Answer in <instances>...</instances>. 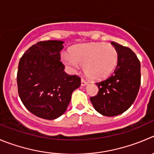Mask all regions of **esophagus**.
<instances>
[{"mask_svg": "<svg viewBox=\"0 0 154 154\" xmlns=\"http://www.w3.org/2000/svg\"><path fill=\"white\" fill-rule=\"evenodd\" d=\"M87 84H88V82L86 81L85 79H81L82 86H85V85H86Z\"/></svg>", "mask_w": 154, "mask_h": 154, "instance_id": "esophagus-1", "label": "esophagus"}]
</instances>
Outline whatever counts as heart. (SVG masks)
I'll return each instance as SVG.
<instances>
[{"label":"heart","instance_id":"obj_1","mask_svg":"<svg viewBox=\"0 0 154 154\" xmlns=\"http://www.w3.org/2000/svg\"><path fill=\"white\" fill-rule=\"evenodd\" d=\"M63 60L72 70L85 65V72L89 78L101 80L108 77L116 66L118 52L111 45L84 44L75 47L71 54H63Z\"/></svg>","mask_w":154,"mask_h":154}]
</instances>
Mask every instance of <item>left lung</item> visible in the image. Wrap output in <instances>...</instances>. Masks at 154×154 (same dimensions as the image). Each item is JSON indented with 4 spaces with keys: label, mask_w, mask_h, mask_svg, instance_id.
Listing matches in <instances>:
<instances>
[{
    "label": "left lung",
    "mask_w": 154,
    "mask_h": 154,
    "mask_svg": "<svg viewBox=\"0 0 154 154\" xmlns=\"http://www.w3.org/2000/svg\"><path fill=\"white\" fill-rule=\"evenodd\" d=\"M118 52V63L110 76L97 82L99 91L90 98L94 108L106 116H115L132 105L140 85V63L130 48L112 42Z\"/></svg>",
    "instance_id": "obj_1"
}]
</instances>
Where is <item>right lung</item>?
I'll use <instances>...</instances> for the list:
<instances>
[{"label": "right lung", "instance_id": "obj_1", "mask_svg": "<svg viewBox=\"0 0 154 154\" xmlns=\"http://www.w3.org/2000/svg\"><path fill=\"white\" fill-rule=\"evenodd\" d=\"M63 42L47 41L32 45L20 58L17 71L18 94L26 109L36 116L52 120L66 110L81 78L63 71L60 61Z\"/></svg>", "mask_w": 154, "mask_h": 154}]
</instances>
